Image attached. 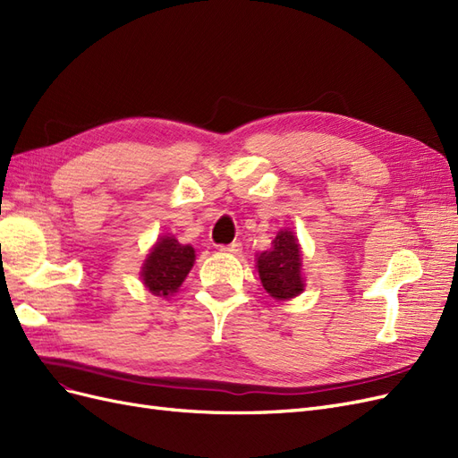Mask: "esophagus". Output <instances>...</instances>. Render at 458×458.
Masks as SVG:
<instances>
[{
	"label": "esophagus",
	"mask_w": 458,
	"mask_h": 458,
	"mask_svg": "<svg viewBox=\"0 0 458 458\" xmlns=\"http://www.w3.org/2000/svg\"><path fill=\"white\" fill-rule=\"evenodd\" d=\"M221 252H227V254H239L242 250V244L241 242H231L225 246H219Z\"/></svg>",
	"instance_id": "1"
}]
</instances>
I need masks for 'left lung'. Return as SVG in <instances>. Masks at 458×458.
<instances>
[{
	"mask_svg": "<svg viewBox=\"0 0 458 458\" xmlns=\"http://www.w3.org/2000/svg\"><path fill=\"white\" fill-rule=\"evenodd\" d=\"M256 263L263 288L275 300H290L303 293L301 250L293 231L276 233L269 250L258 254Z\"/></svg>",
	"mask_w": 458,
	"mask_h": 458,
	"instance_id": "8db88e82",
	"label": "left lung"
}]
</instances>
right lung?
Listing matches in <instances>:
<instances>
[{
	"label": "right lung",
	"mask_w": 458,
	"mask_h": 458,
	"mask_svg": "<svg viewBox=\"0 0 458 458\" xmlns=\"http://www.w3.org/2000/svg\"><path fill=\"white\" fill-rule=\"evenodd\" d=\"M192 263H195V248L179 244L174 237H160L150 248L141 267L143 284L155 296L168 298L182 286Z\"/></svg>",
	"instance_id": "add662e5"
}]
</instances>
